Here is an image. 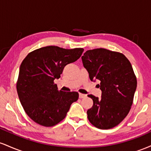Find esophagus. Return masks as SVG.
I'll list each match as a JSON object with an SVG mask.
<instances>
[{
	"instance_id": "obj_1",
	"label": "esophagus",
	"mask_w": 151,
	"mask_h": 151,
	"mask_svg": "<svg viewBox=\"0 0 151 151\" xmlns=\"http://www.w3.org/2000/svg\"><path fill=\"white\" fill-rule=\"evenodd\" d=\"M86 94H84V93H79V98L82 99V98H84L86 97Z\"/></svg>"
}]
</instances>
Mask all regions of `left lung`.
<instances>
[{
    "label": "left lung",
    "mask_w": 151,
    "mask_h": 151,
    "mask_svg": "<svg viewBox=\"0 0 151 151\" xmlns=\"http://www.w3.org/2000/svg\"><path fill=\"white\" fill-rule=\"evenodd\" d=\"M91 81L98 79L101 98L92 94L93 106L87 111L91 124L100 129L115 127L131 110L137 79L131 62L124 54L98 48L87 50L82 57Z\"/></svg>",
    "instance_id": "left-lung-1"
}]
</instances>
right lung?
I'll return each instance as SVG.
<instances>
[{
  "instance_id": "1",
  "label": "right lung",
  "mask_w": 151,
  "mask_h": 151,
  "mask_svg": "<svg viewBox=\"0 0 151 151\" xmlns=\"http://www.w3.org/2000/svg\"><path fill=\"white\" fill-rule=\"evenodd\" d=\"M83 48L47 46L31 52L20 67L16 88L25 113L40 125L51 127L65 119L79 93L59 91L54 80L67 65L81 57Z\"/></svg>"
}]
</instances>
